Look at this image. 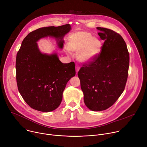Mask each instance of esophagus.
Wrapping results in <instances>:
<instances>
[{"mask_svg": "<svg viewBox=\"0 0 147 147\" xmlns=\"http://www.w3.org/2000/svg\"><path fill=\"white\" fill-rule=\"evenodd\" d=\"M80 68V66H78V65H76V73H77L78 71H79Z\"/></svg>", "mask_w": 147, "mask_h": 147, "instance_id": "esophagus-1", "label": "esophagus"}]
</instances>
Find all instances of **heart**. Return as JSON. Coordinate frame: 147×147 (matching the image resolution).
<instances>
[{"instance_id":"obj_1","label":"heart","mask_w":147,"mask_h":147,"mask_svg":"<svg viewBox=\"0 0 147 147\" xmlns=\"http://www.w3.org/2000/svg\"><path fill=\"white\" fill-rule=\"evenodd\" d=\"M101 41L93 38L88 32L79 31L70 35L67 44L69 51L77 53V59L82 63L92 61L100 52L102 48Z\"/></svg>"}]
</instances>
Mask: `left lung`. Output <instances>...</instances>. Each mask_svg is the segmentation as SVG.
Masks as SVG:
<instances>
[{"label":"left lung","instance_id":"obj_1","mask_svg":"<svg viewBox=\"0 0 147 147\" xmlns=\"http://www.w3.org/2000/svg\"><path fill=\"white\" fill-rule=\"evenodd\" d=\"M105 42L101 53L84 64L78 72L84 101L92 111L106 110L123 93L129 67V53L122 36L114 31L97 27Z\"/></svg>","mask_w":147,"mask_h":147}]
</instances>
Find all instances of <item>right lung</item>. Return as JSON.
<instances>
[{
  "instance_id": "right-lung-1",
  "label": "right lung",
  "mask_w": 147,
  "mask_h": 147,
  "mask_svg": "<svg viewBox=\"0 0 147 147\" xmlns=\"http://www.w3.org/2000/svg\"><path fill=\"white\" fill-rule=\"evenodd\" d=\"M70 24L38 28L29 33L17 53L16 69L18 90L25 102L34 109L48 112L59 107L69 80L76 75L74 62L63 63L56 53H42L37 42L52 36L62 49L64 36Z\"/></svg>"
}]
</instances>
